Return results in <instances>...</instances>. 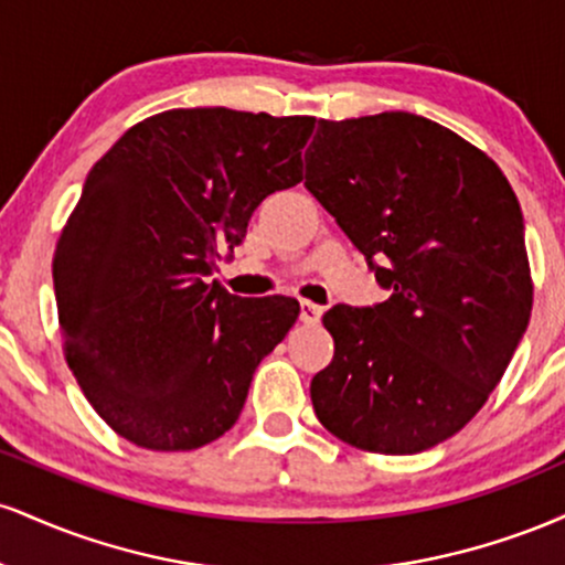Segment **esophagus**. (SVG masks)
Instances as JSON below:
<instances>
[{"mask_svg": "<svg viewBox=\"0 0 565 565\" xmlns=\"http://www.w3.org/2000/svg\"><path fill=\"white\" fill-rule=\"evenodd\" d=\"M321 313H323L321 305L308 302V300L300 302V321L302 323H319L321 321Z\"/></svg>", "mask_w": 565, "mask_h": 565, "instance_id": "34e87169", "label": "esophagus"}]
</instances>
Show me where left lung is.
Segmentation results:
<instances>
[{"instance_id":"1","label":"left lung","mask_w":565,"mask_h":565,"mask_svg":"<svg viewBox=\"0 0 565 565\" xmlns=\"http://www.w3.org/2000/svg\"><path fill=\"white\" fill-rule=\"evenodd\" d=\"M305 188L391 300L334 305L316 417L361 451L417 454L481 412L526 332L534 284L523 215L481 148L423 116L319 121Z\"/></svg>"}]
</instances>
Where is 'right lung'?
I'll list each match as a JSON object with an SVG mask.
<instances>
[{
	"mask_svg": "<svg viewBox=\"0 0 565 565\" xmlns=\"http://www.w3.org/2000/svg\"><path fill=\"white\" fill-rule=\"evenodd\" d=\"M313 116L172 108L87 174L53 257L63 353L106 425L151 451L231 430L252 374L300 313L215 274L265 196L302 180Z\"/></svg>",
	"mask_w": 565,
	"mask_h": 565,
	"instance_id": "right-lung-1",
	"label": "right lung"
}]
</instances>
